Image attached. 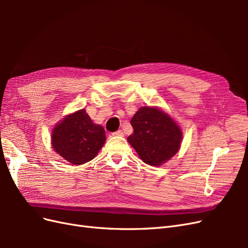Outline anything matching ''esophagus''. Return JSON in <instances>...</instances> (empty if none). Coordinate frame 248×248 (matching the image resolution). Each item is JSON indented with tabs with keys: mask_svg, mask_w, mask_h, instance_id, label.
I'll list each match as a JSON object with an SVG mask.
<instances>
[{
	"mask_svg": "<svg viewBox=\"0 0 248 248\" xmlns=\"http://www.w3.org/2000/svg\"><path fill=\"white\" fill-rule=\"evenodd\" d=\"M123 131L122 130H117L115 132H112V136H117V137H123Z\"/></svg>",
	"mask_w": 248,
	"mask_h": 248,
	"instance_id": "obj_1",
	"label": "esophagus"
}]
</instances>
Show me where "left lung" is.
<instances>
[{
  "label": "left lung",
  "mask_w": 248,
  "mask_h": 248,
  "mask_svg": "<svg viewBox=\"0 0 248 248\" xmlns=\"http://www.w3.org/2000/svg\"><path fill=\"white\" fill-rule=\"evenodd\" d=\"M130 124L134 132L127 140L147 164L160 166L178 152L181 129L163 111L150 107L140 108Z\"/></svg>",
  "instance_id": "8db88e82"
}]
</instances>
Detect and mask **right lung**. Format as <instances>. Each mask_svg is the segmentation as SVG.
<instances>
[{"instance_id": "right-lung-1", "label": "right lung", "mask_w": 248, "mask_h": 248, "mask_svg": "<svg viewBox=\"0 0 248 248\" xmlns=\"http://www.w3.org/2000/svg\"><path fill=\"white\" fill-rule=\"evenodd\" d=\"M52 147L64 159L73 164H82L99 152L106 141V131L96 125L82 108L67 116L51 133Z\"/></svg>"}]
</instances>
